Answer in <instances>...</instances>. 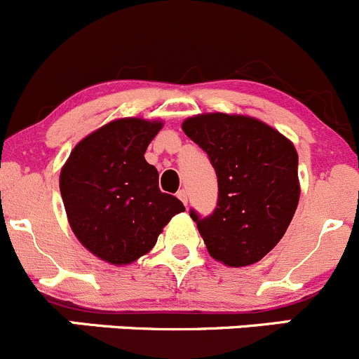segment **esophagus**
Masks as SVG:
<instances>
[{
	"label": "esophagus",
	"instance_id": "1",
	"mask_svg": "<svg viewBox=\"0 0 359 359\" xmlns=\"http://www.w3.org/2000/svg\"><path fill=\"white\" fill-rule=\"evenodd\" d=\"M176 195H178V198H180V201L183 202L184 205H187V202H188V194H187V190H184V188H183V190H180L178 194H176Z\"/></svg>",
	"mask_w": 359,
	"mask_h": 359
}]
</instances>
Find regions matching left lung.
Wrapping results in <instances>:
<instances>
[{
	"mask_svg": "<svg viewBox=\"0 0 359 359\" xmlns=\"http://www.w3.org/2000/svg\"><path fill=\"white\" fill-rule=\"evenodd\" d=\"M183 130L218 178L215 211L190 209L209 255L230 267L257 264L281 241L299 205L295 147L260 120L226 113L191 116Z\"/></svg>",
	"mask_w": 359,
	"mask_h": 359,
	"instance_id": "left-lung-1",
	"label": "left lung"
}]
</instances>
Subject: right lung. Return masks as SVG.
<instances>
[{
    "label": "right lung",
    "instance_id": "right-lung-1",
    "mask_svg": "<svg viewBox=\"0 0 359 359\" xmlns=\"http://www.w3.org/2000/svg\"><path fill=\"white\" fill-rule=\"evenodd\" d=\"M162 122L122 118L74 147L60 171V195L74 236L113 265L147 255L169 219L184 211L161 191L158 171L144 161Z\"/></svg>",
    "mask_w": 359,
    "mask_h": 359
}]
</instances>
